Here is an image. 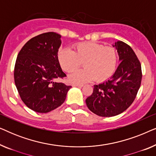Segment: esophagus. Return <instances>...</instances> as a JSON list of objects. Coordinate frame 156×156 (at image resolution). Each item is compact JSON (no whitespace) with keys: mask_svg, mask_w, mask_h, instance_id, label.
I'll list each match as a JSON object with an SVG mask.
<instances>
[{"mask_svg":"<svg viewBox=\"0 0 156 156\" xmlns=\"http://www.w3.org/2000/svg\"><path fill=\"white\" fill-rule=\"evenodd\" d=\"M72 86H73V87H83V84H72Z\"/></svg>","mask_w":156,"mask_h":156,"instance_id":"1","label":"esophagus"}]
</instances>
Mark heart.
<instances>
[{
	"instance_id": "obj_1",
	"label": "heart",
	"mask_w": 156,
	"mask_h": 156,
	"mask_svg": "<svg viewBox=\"0 0 156 156\" xmlns=\"http://www.w3.org/2000/svg\"><path fill=\"white\" fill-rule=\"evenodd\" d=\"M58 60L64 71L70 73L82 65L84 69L69 76L73 83H84L94 80L102 82L110 78L116 71L118 53L115 48L95 42H84L74 46V52L64 48L58 53Z\"/></svg>"
}]
</instances>
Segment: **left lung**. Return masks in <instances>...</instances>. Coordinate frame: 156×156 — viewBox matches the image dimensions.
I'll return each mask as SVG.
<instances>
[{
    "label": "left lung",
    "instance_id": "obj_1",
    "mask_svg": "<svg viewBox=\"0 0 156 156\" xmlns=\"http://www.w3.org/2000/svg\"><path fill=\"white\" fill-rule=\"evenodd\" d=\"M121 62L114 75L106 82L94 85L86 104L94 114L102 117L120 114L127 109L140 88L142 79L139 59L129 44L122 41L115 43Z\"/></svg>",
    "mask_w": 156,
    "mask_h": 156
}]
</instances>
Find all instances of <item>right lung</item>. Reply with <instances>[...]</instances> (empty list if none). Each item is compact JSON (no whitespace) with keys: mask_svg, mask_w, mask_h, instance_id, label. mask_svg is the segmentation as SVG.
<instances>
[{"mask_svg":"<svg viewBox=\"0 0 156 156\" xmlns=\"http://www.w3.org/2000/svg\"><path fill=\"white\" fill-rule=\"evenodd\" d=\"M60 44V35L42 33L28 40L17 57L15 84L22 101L34 112L48 113L60 106L72 87L56 82L66 76L57 57Z\"/></svg>","mask_w":156,"mask_h":156,"instance_id":"right-lung-1","label":"right lung"}]
</instances>
